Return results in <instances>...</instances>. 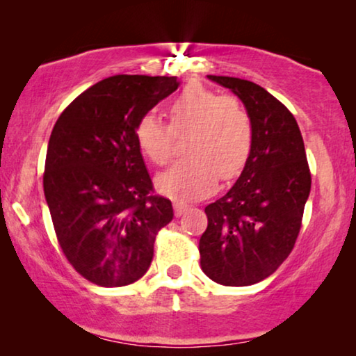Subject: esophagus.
<instances>
[{"label":"esophagus","mask_w":356,"mask_h":356,"mask_svg":"<svg viewBox=\"0 0 356 356\" xmlns=\"http://www.w3.org/2000/svg\"><path fill=\"white\" fill-rule=\"evenodd\" d=\"M188 204H183V202H175L173 204V209H175V216L177 217H181L184 212L188 211Z\"/></svg>","instance_id":"34e87169"}]
</instances>
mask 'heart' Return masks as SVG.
Segmentation results:
<instances>
[{
	"label": "heart",
	"instance_id": "obj_1",
	"mask_svg": "<svg viewBox=\"0 0 356 356\" xmlns=\"http://www.w3.org/2000/svg\"><path fill=\"white\" fill-rule=\"evenodd\" d=\"M170 124L154 115L136 123V143L155 165H165L184 138L186 159L155 178L159 193L173 201L189 202L211 194L218 178L241 173L254 140L252 120L235 95H218L202 86H188L168 104Z\"/></svg>",
	"mask_w": 356,
	"mask_h": 356
}]
</instances>
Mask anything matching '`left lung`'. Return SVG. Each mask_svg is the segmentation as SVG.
Masks as SVG:
<instances>
[{
	"label": "left lung",
	"mask_w": 356,
	"mask_h": 356,
	"mask_svg": "<svg viewBox=\"0 0 356 356\" xmlns=\"http://www.w3.org/2000/svg\"><path fill=\"white\" fill-rule=\"evenodd\" d=\"M207 77L243 102L254 140L236 183L206 207L201 269L220 285L246 286L274 274L293 250L311 173L298 123L284 104L251 81Z\"/></svg>",
	"instance_id": "left-lung-1"
}]
</instances>
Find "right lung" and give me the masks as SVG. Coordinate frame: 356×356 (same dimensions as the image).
Returning a JSON list of instances; mask_svg holds the SVG:
<instances>
[{
  "label": "right lung",
  "instance_id": "right-lung-1",
  "mask_svg": "<svg viewBox=\"0 0 356 356\" xmlns=\"http://www.w3.org/2000/svg\"><path fill=\"white\" fill-rule=\"evenodd\" d=\"M177 77H106L74 99L48 140L43 191L66 259L100 286H124L150 267L168 199L136 143V123L178 89Z\"/></svg>",
  "mask_w": 356,
  "mask_h": 356
}]
</instances>
